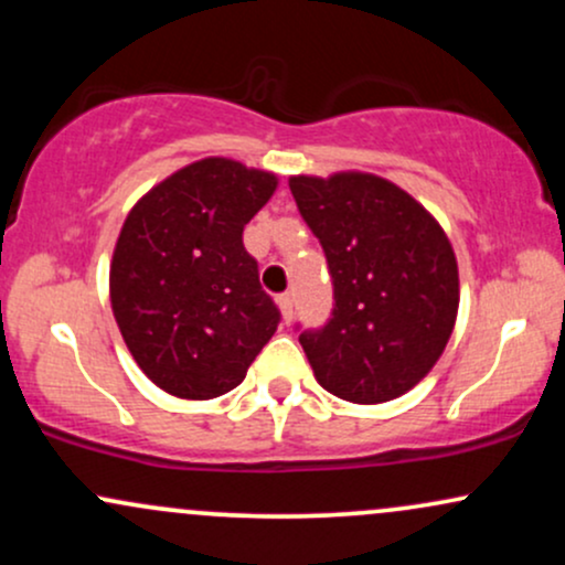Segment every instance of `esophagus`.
<instances>
[{"label": "esophagus", "mask_w": 565, "mask_h": 565, "mask_svg": "<svg viewBox=\"0 0 565 565\" xmlns=\"http://www.w3.org/2000/svg\"><path fill=\"white\" fill-rule=\"evenodd\" d=\"M278 310H281V316H284V321H291V308H295V300H291V295H281L278 297Z\"/></svg>", "instance_id": "obj_1"}]
</instances>
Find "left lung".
Returning a JSON list of instances; mask_svg holds the SVG:
<instances>
[{
    "label": "left lung",
    "mask_w": 565,
    "mask_h": 565,
    "mask_svg": "<svg viewBox=\"0 0 565 565\" xmlns=\"http://www.w3.org/2000/svg\"><path fill=\"white\" fill-rule=\"evenodd\" d=\"M291 196L327 255L332 319L300 345L323 391L385 404L436 366L459 308L457 257L438 220L369 172L295 174Z\"/></svg>",
    "instance_id": "8db88e82"
}]
</instances>
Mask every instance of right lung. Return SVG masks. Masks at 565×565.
<instances>
[{
    "mask_svg": "<svg viewBox=\"0 0 565 565\" xmlns=\"http://www.w3.org/2000/svg\"><path fill=\"white\" fill-rule=\"evenodd\" d=\"M274 172L210 157L172 172L129 210L111 260V308L129 353L164 393L206 401L242 385L281 313L242 233Z\"/></svg>",
    "mask_w": 565,
    "mask_h": 565,
    "instance_id": "1",
    "label": "right lung"
}]
</instances>
